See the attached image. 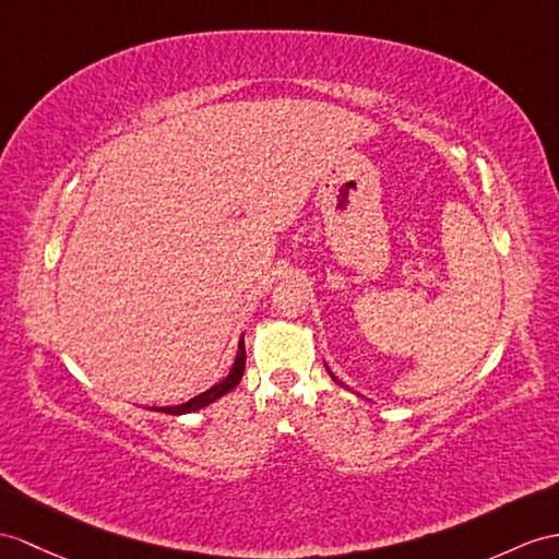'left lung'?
Masks as SVG:
<instances>
[{"label":"left lung","instance_id":"8db88e82","mask_svg":"<svg viewBox=\"0 0 559 559\" xmlns=\"http://www.w3.org/2000/svg\"><path fill=\"white\" fill-rule=\"evenodd\" d=\"M326 372H330V370H326ZM330 374H332V372H330ZM332 379H334V382H338V379H336L334 374H332ZM338 384H342V382H338Z\"/></svg>","mask_w":559,"mask_h":559}]
</instances>
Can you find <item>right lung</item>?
I'll return each mask as SVG.
<instances>
[{
	"label": "right lung",
	"instance_id": "1",
	"mask_svg": "<svg viewBox=\"0 0 559 559\" xmlns=\"http://www.w3.org/2000/svg\"><path fill=\"white\" fill-rule=\"evenodd\" d=\"M243 367H247V350H243V336H241V338H239V350H237L235 365H233V370H229V374H227L225 379H221V382H217L215 386H211L209 391L199 393V396L189 399L187 403L166 405V407H154V411H156V413H166V415H185V413L201 411V407H206V405H211L213 401L225 396V393H229V391H233V389L241 382Z\"/></svg>",
	"mask_w": 559,
	"mask_h": 559
}]
</instances>
